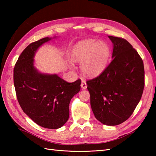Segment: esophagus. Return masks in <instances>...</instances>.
<instances>
[{
	"label": "esophagus",
	"mask_w": 156,
	"mask_h": 156,
	"mask_svg": "<svg viewBox=\"0 0 156 156\" xmlns=\"http://www.w3.org/2000/svg\"><path fill=\"white\" fill-rule=\"evenodd\" d=\"M81 87L82 89H86L87 88V82H86V81H84V80L82 81Z\"/></svg>",
	"instance_id": "1"
}]
</instances>
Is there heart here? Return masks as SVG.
Returning <instances> with one entry per match:
<instances>
[{"label":"heart","mask_w":156,"mask_h":156,"mask_svg":"<svg viewBox=\"0 0 156 156\" xmlns=\"http://www.w3.org/2000/svg\"><path fill=\"white\" fill-rule=\"evenodd\" d=\"M110 50L107 44L95 39H88L78 43L73 49L72 58L81 62V69L89 76H97L105 69Z\"/></svg>","instance_id":"obj_1"}]
</instances>
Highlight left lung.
Listing matches in <instances>:
<instances>
[{"instance_id":"obj_1","label":"left lung","mask_w":156,"mask_h":156,"mask_svg":"<svg viewBox=\"0 0 156 156\" xmlns=\"http://www.w3.org/2000/svg\"><path fill=\"white\" fill-rule=\"evenodd\" d=\"M108 38L113 44L112 61L100 75L87 83L96 119L113 126L133 114L143 94L145 72L140 55L126 39Z\"/></svg>"}]
</instances>
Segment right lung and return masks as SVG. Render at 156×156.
Segmentation results:
<instances>
[{
    "instance_id": "add662e5",
    "label": "right lung",
    "mask_w": 156,
    "mask_h": 156,
    "mask_svg": "<svg viewBox=\"0 0 156 156\" xmlns=\"http://www.w3.org/2000/svg\"><path fill=\"white\" fill-rule=\"evenodd\" d=\"M51 39H39L23 51L15 66L13 80L23 112L41 127L54 129L68 120L69 102L80 91L81 80L69 83L58 75L41 74L35 68L36 51Z\"/></svg>"
}]
</instances>
